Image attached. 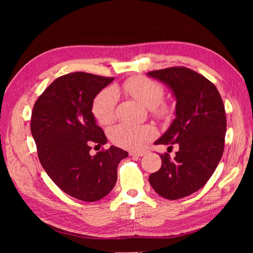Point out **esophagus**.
Segmentation results:
<instances>
[{"label": "esophagus", "mask_w": 253, "mask_h": 253, "mask_svg": "<svg viewBox=\"0 0 253 253\" xmlns=\"http://www.w3.org/2000/svg\"><path fill=\"white\" fill-rule=\"evenodd\" d=\"M147 152H148V151H145V150H138V151H131V152H129V154H131V155H133V156H143V155H145V154H147Z\"/></svg>", "instance_id": "esophagus-1"}]
</instances>
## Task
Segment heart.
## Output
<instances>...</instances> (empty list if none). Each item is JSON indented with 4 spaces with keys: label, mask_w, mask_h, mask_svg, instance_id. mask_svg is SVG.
Wrapping results in <instances>:
<instances>
[{
    "label": "heart",
    "mask_w": 253,
    "mask_h": 253,
    "mask_svg": "<svg viewBox=\"0 0 253 253\" xmlns=\"http://www.w3.org/2000/svg\"><path fill=\"white\" fill-rule=\"evenodd\" d=\"M121 89L150 109L155 117L159 119L170 117L172 109L163 102L166 91L162 83L143 76H137L126 79L122 83ZM117 91V88L108 87L95 97L91 112L99 125L106 126L113 121L118 101ZM155 135V129L150 126L119 124L109 129L112 142L126 149H139L145 142L154 138Z\"/></svg>",
    "instance_id": "1"
}]
</instances>
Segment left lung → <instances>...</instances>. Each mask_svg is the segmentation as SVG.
<instances>
[{
  "label": "left lung",
  "instance_id": "1",
  "mask_svg": "<svg viewBox=\"0 0 253 253\" xmlns=\"http://www.w3.org/2000/svg\"><path fill=\"white\" fill-rule=\"evenodd\" d=\"M148 76L166 83L176 98V118L155 144L179 145L173 159L160 155L163 165L149 181L160 196L178 200L203 188L223 156L225 106L215 85L190 68L168 67Z\"/></svg>",
  "mask_w": 253,
  "mask_h": 253
}]
</instances>
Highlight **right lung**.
I'll return each mask as SVG.
<instances>
[{
  "instance_id": "1",
  "label": "right lung",
  "mask_w": 253,
  "mask_h": 253,
  "mask_svg": "<svg viewBox=\"0 0 253 253\" xmlns=\"http://www.w3.org/2000/svg\"><path fill=\"white\" fill-rule=\"evenodd\" d=\"M113 80L83 72L61 76L37 99L32 113L30 129L43 169L63 192L83 202H97L111 192L118 164L128 155L114 145L89 153L93 144L108 141L91 105Z\"/></svg>"
}]
</instances>
